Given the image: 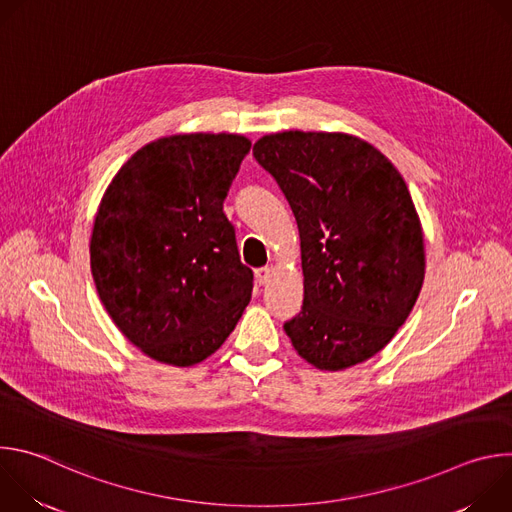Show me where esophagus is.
I'll list each match as a JSON object with an SVG mask.
<instances>
[{"label":"esophagus","mask_w":512,"mask_h":512,"mask_svg":"<svg viewBox=\"0 0 512 512\" xmlns=\"http://www.w3.org/2000/svg\"><path fill=\"white\" fill-rule=\"evenodd\" d=\"M271 275H273V269H271V267H259V269H255V279H257L259 285H265V283L271 279Z\"/></svg>","instance_id":"34e87169"}]
</instances>
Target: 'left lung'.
I'll return each mask as SVG.
<instances>
[{
	"mask_svg": "<svg viewBox=\"0 0 512 512\" xmlns=\"http://www.w3.org/2000/svg\"><path fill=\"white\" fill-rule=\"evenodd\" d=\"M298 221L304 306L283 324L298 354L342 371L383 350L425 277L423 231L397 168L348 133L283 131L253 145Z\"/></svg>",
	"mask_w": 512,
	"mask_h": 512,
	"instance_id": "8db88e82",
	"label": "left lung"
}]
</instances>
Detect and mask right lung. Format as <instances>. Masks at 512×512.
<instances>
[{
	"label": "right lung",
	"mask_w": 512,
	"mask_h": 512,
	"mask_svg": "<svg viewBox=\"0 0 512 512\" xmlns=\"http://www.w3.org/2000/svg\"><path fill=\"white\" fill-rule=\"evenodd\" d=\"M251 141L237 133L160 137L115 174L91 235L97 294L143 354L192 367L223 346L253 291L223 212Z\"/></svg>",
	"instance_id": "right-lung-1"
}]
</instances>
